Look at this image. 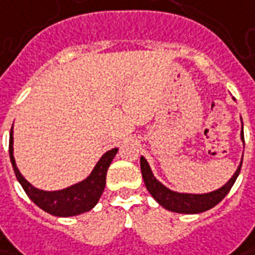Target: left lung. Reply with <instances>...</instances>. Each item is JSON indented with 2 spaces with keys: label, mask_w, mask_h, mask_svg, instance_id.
<instances>
[{
  "label": "left lung",
  "mask_w": 255,
  "mask_h": 255,
  "mask_svg": "<svg viewBox=\"0 0 255 255\" xmlns=\"http://www.w3.org/2000/svg\"><path fill=\"white\" fill-rule=\"evenodd\" d=\"M242 141L244 142V136H243V121H242ZM141 162V173H142V179L145 182V186L148 189V192L151 193V196L166 210L175 212V213H183V215H196V213H203L209 209L215 207L217 203H220L226 195L230 192V189L234 185V182L237 179L240 169H242L243 158L240 161V165L237 166L236 172L233 173L230 179L224 183L222 188L216 189L213 192H207V193H182V192H175L172 189L166 188L162 182L155 178L152 173V169L149 166L148 161L144 156H141L139 159Z\"/></svg>",
  "instance_id": "1"
}]
</instances>
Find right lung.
<instances>
[{
  "instance_id": "obj_1",
  "label": "right lung",
  "mask_w": 255,
  "mask_h": 255,
  "mask_svg": "<svg viewBox=\"0 0 255 255\" xmlns=\"http://www.w3.org/2000/svg\"><path fill=\"white\" fill-rule=\"evenodd\" d=\"M117 151L119 148H113L106 154L101 155V158L94 165L90 175L83 180L77 182L72 186L60 189V190H43V189L33 186L31 182H28L18 169L15 158H13V126L9 132V158H11L16 179L21 183L28 198L31 199L36 206L45 210L49 215L57 216V217L82 215L92 210L93 207L97 205L106 186L107 169L113 162Z\"/></svg>"
}]
</instances>
